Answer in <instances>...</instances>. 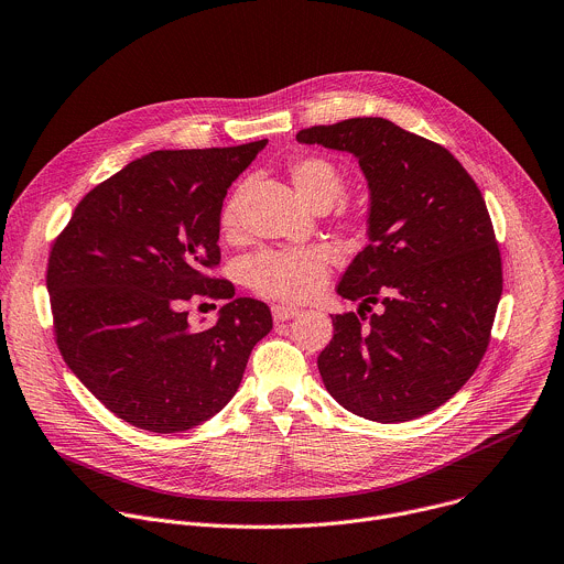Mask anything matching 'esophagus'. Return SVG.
Listing matches in <instances>:
<instances>
[{
  "label": "esophagus",
  "instance_id": "1",
  "mask_svg": "<svg viewBox=\"0 0 564 564\" xmlns=\"http://www.w3.org/2000/svg\"><path fill=\"white\" fill-rule=\"evenodd\" d=\"M296 314H299V310H296V307H290V305H274V307H272V318H274L276 323L290 321V318H294Z\"/></svg>",
  "mask_w": 564,
  "mask_h": 564
}]
</instances>
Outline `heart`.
<instances>
[{"instance_id": "b5f03b06", "label": "heart", "mask_w": 564, "mask_h": 564, "mask_svg": "<svg viewBox=\"0 0 564 564\" xmlns=\"http://www.w3.org/2000/svg\"><path fill=\"white\" fill-rule=\"evenodd\" d=\"M288 174L296 193L316 210L329 208L345 193L343 170L325 154H299L290 159ZM221 235L235 239L241 230L239 195H230L221 208ZM332 252L323 246L263 250L246 261V283L265 299L301 303L316 296L329 279Z\"/></svg>"}]
</instances>
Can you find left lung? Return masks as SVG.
Returning <instances> with one entry per match:
<instances>
[{
	"instance_id": "obj_1",
	"label": "left lung",
	"mask_w": 564,
	"mask_h": 564,
	"mask_svg": "<svg viewBox=\"0 0 564 564\" xmlns=\"http://www.w3.org/2000/svg\"><path fill=\"white\" fill-rule=\"evenodd\" d=\"M296 139L351 152L371 199L369 246L336 288L358 301V312L332 316L321 379L362 419L425 416L476 371L502 294L500 250L478 185L447 148L381 117L312 126Z\"/></svg>"
}]
</instances>
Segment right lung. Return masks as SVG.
<instances>
[{
  "label": "right lung",
  "instance_id": "right-lung-1",
  "mask_svg": "<svg viewBox=\"0 0 564 564\" xmlns=\"http://www.w3.org/2000/svg\"><path fill=\"white\" fill-rule=\"evenodd\" d=\"M268 139L204 150H156L95 185L48 257L53 332L75 377L117 419L185 432L235 397L270 307L235 299L219 268V217L232 181ZM228 300L197 333L187 300Z\"/></svg>",
  "mask_w": 564,
  "mask_h": 564
}]
</instances>
